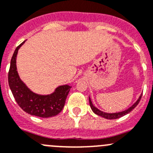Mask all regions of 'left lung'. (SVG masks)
Listing matches in <instances>:
<instances>
[{
	"label": "left lung",
	"instance_id": "obj_1",
	"mask_svg": "<svg viewBox=\"0 0 153 153\" xmlns=\"http://www.w3.org/2000/svg\"><path fill=\"white\" fill-rule=\"evenodd\" d=\"M141 97H142V94H140V96L139 97V98L137 99V100L131 106H130L128 109H125V110L122 111V112H113V113H108V112H102V111L100 110V109H97L96 106H94V105H93L92 101H91V97H89V103H90V106H91L92 111L94 112V113L96 114V115L102 117V118H106V119H116V118H121V117L127 115V114H128L130 112H131L133 109H134L135 107H136L137 105H138V103H139L140 100V99H141Z\"/></svg>",
	"mask_w": 153,
	"mask_h": 153
}]
</instances>
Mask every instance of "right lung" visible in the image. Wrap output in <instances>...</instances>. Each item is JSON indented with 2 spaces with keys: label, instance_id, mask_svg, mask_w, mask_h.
Returning <instances> with one entry per match:
<instances>
[{
  "label": "right lung",
  "instance_id": "obj_1",
  "mask_svg": "<svg viewBox=\"0 0 153 153\" xmlns=\"http://www.w3.org/2000/svg\"><path fill=\"white\" fill-rule=\"evenodd\" d=\"M25 42L16 48L10 61L8 82L18 105L29 115L41 118H50L58 115L63 109L65 100L72 87L68 85L58 86L51 94H38L30 90L21 80L16 67L18 51Z\"/></svg>",
  "mask_w": 153,
  "mask_h": 153
}]
</instances>
